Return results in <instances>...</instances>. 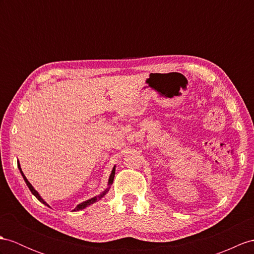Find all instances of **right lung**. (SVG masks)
Segmentation results:
<instances>
[{
    "mask_svg": "<svg viewBox=\"0 0 254 254\" xmlns=\"http://www.w3.org/2000/svg\"><path fill=\"white\" fill-rule=\"evenodd\" d=\"M17 164H18V168H19V170H20V172H21V175H22V177H23V179H24V182L27 183V185H28V188H29V190H31V193H32L36 198H38L41 202H43V203H45V205H47V203L43 200L42 198H41V196L39 195V193L38 191H36L34 189H33V187L32 185L30 184V182L27 180V178H26V176L23 175V172H22V170H21V168H20V164H19V162H17ZM114 176H115V167L113 168V170H112V174H111V176H110V179H109V185H111L113 183V180H114ZM108 190H109V189H107L106 190L104 191H102V193L100 194V195H98V196H96V197H94V198H91V199H88V200H86V201H84V202H82V203H79V205H77V207L73 210V211H78V210H82V209H84V208H86L87 206H89V205H91V203H94L95 201H97V200H99V199H101L102 197L106 195L107 193H108ZM48 206V205H47Z\"/></svg>",
    "mask_w": 254,
    "mask_h": 254,
    "instance_id": "obj_1",
    "label": "right lung"
}]
</instances>
